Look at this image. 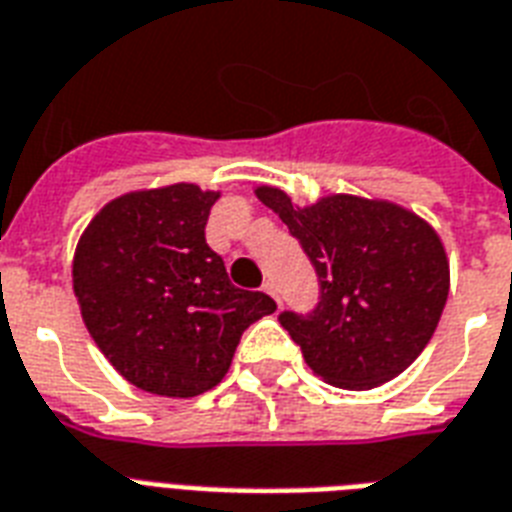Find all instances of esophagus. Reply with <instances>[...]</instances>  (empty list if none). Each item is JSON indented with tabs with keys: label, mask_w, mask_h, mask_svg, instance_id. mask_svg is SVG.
<instances>
[{
	"label": "esophagus",
	"mask_w": 512,
	"mask_h": 512,
	"mask_svg": "<svg viewBox=\"0 0 512 512\" xmlns=\"http://www.w3.org/2000/svg\"><path fill=\"white\" fill-rule=\"evenodd\" d=\"M264 293H269V296H272V299L280 304V296H277V291H275V283H264Z\"/></svg>",
	"instance_id": "obj_1"
}]
</instances>
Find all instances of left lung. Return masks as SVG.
Listing matches in <instances>:
<instances>
[{"instance_id":"8db88e82","label":"left lung","mask_w":512,"mask_h":512,"mask_svg":"<svg viewBox=\"0 0 512 512\" xmlns=\"http://www.w3.org/2000/svg\"><path fill=\"white\" fill-rule=\"evenodd\" d=\"M318 272L320 301L280 326L307 366L342 390H371L406 371L433 339L449 296L441 237L395 202L331 194L310 208L275 186L256 189Z\"/></svg>"}]
</instances>
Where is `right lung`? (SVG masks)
Wrapping results in <instances>:
<instances>
[{
	"label": "right lung",
	"instance_id": "add662e5",
	"mask_svg": "<svg viewBox=\"0 0 512 512\" xmlns=\"http://www.w3.org/2000/svg\"><path fill=\"white\" fill-rule=\"evenodd\" d=\"M219 192L194 184L122 194L87 224L74 293L87 331L130 384L194 398L227 376L240 336L272 315L261 291L235 288L205 243Z\"/></svg>",
	"mask_w": 512,
	"mask_h": 512
}]
</instances>
